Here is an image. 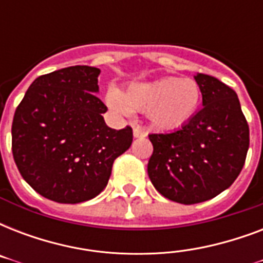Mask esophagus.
Instances as JSON below:
<instances>
[{
	"label": "esophagus",
	"mask_w": 263,
	"mask_h": 263,
	"mask_svg": "<svg viewBox=\"0 0 263 263\" xmlns=\"http://www.w3.org/2000/svg\"><path fill=\"white\" fill-rule=\"evenodd\" d=\"M134 136L135 138H144L146 136V131L139 125H134Z\"/></svg>",
	"instance_id": "1"
}]
</instances>
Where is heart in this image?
Returning <instances> with one entry per match:
<instances>
[{"label": "heart", "mask_w": 263, "mask_h": 263, "mask_svg": "<svg viewBox=\"0 0 263 263\" xmlns=\"http://www.w3.org/2000/svg\"><path fill=\"white\" fill-rule=\"evenodd\" d=\"M106 102L121 115L144 111L153 127L158 129H176L195 117L202 102V88L194 79L166 76L132 83L124 92L109 88Z\"/></svg>", "instance_id": "obj_1"}]
</instances>
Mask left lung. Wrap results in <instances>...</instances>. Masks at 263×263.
Returning a JSON list of instances; mask_svg holds the SVG:
<instances>
[{"label": "left lung", "instance_id": "left-lung-1", "mask_svg": "<svg viewBox=\"0 0 263 263\" xmlns=\"http://www.w3.org/2000/svg\"><path fill=\"white\" fill-rule=\"evenodd\" d=\"M202 88L195 117L168 134H150L147 173L165 198L200 203L232 185L243 169L250 129L236 92L213 76H194Z\"/></svg>", "mask_w": 263, "mask_h": 263}]
</instances>
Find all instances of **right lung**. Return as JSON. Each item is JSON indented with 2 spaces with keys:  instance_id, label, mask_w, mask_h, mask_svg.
I'll list each match as a JSON object with an SVG mask.
<instances>
[{
  "instance_id": "add662e5",
  "label": "right lung",
  "mask_w": 263,
  "mask_h": 263,
  "mask_svg": "<svg viewBox=\"0 0 263 263\" xmlns=\"http://www.w3.org/2000/svg\"><path fill=\"white\" fill-rule=\"evenodd\" d=\"M98 68L75 65L36 78L14 111L12 153L23 179L47 199L80 203L106 187L132 128H109Z\"/></svg>"
}]
</instances>
